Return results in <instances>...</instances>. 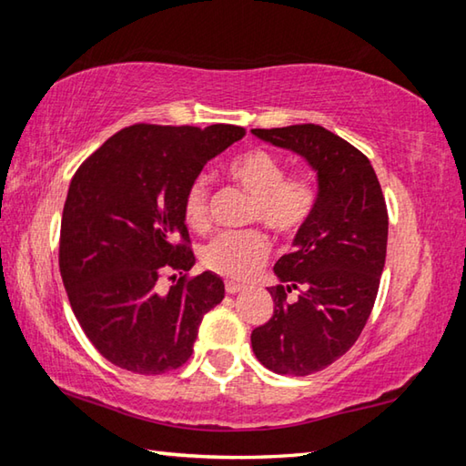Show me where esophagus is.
I'll return each mask as SVG.
<instances>
[{
  "label": "esophagus",
  "mask_w": 466,
  "mask_h": 466,
  "mask_svg": "<svg viewBox=\"0 0 466 466\" xmlns=\"http://www.w3.org/2000/svg\"><path fill=\"white\" fill-rule=\"evenodd\" d=\"M244 286L242 283H236V281H226V291L228 294H238V291H242Z\"/></svg>",
  "instance_id": "esophagus-1"
}]
</instances>
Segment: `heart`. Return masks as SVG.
Masks as SVG:
<instances>
[{
  "label": "heart",
  "mask_w": 466,
  "mask_h": 466,
  "mask_svg": "<svg viewBox=\"0 0 466 466\" xmlns=\"http://www.w3.org/2000/svg\"><path fill=\"white\" fill-rule=\"evenodd\" d=\"M228 175L255 195L252 222H263L278 234H296L317 208V188L306 177H286L278 156L265 149H248L228 164ZM183 216L188 228L201 232L209 226V180L197 177L187 188ZM271 242L261 230L222 232L201 252L208 269L232 279H248L269 258Z\"/></svg>",
  "instance_id": "heart-1"
}]
</instances>
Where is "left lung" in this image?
<instances>
[{
    "label": "left lung",
    "instance_id": "left-lung-1",
    "mask_svg": "<svg viewBox=\"0 0 466 466\" xmlns=\"http://www.w3.org/2000/svg\"><path fill=\"white\" fill-rule=\"evenodd\" d=\"M291 149L317 172L319 195L294 248L275 263L273 317L250 335L252 351L275 374L309 376L333 364L366 327L380 286L389 214L368 157L320 125L252 129ZM291 289L299 298L289 300Z\"/></svg>",
    "mask_w": 466,
    "mask_h": 466
}]
</instances>
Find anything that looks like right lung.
Here are the masks:
<instances>
[{"mask_svg": "<svg viewBox=\"0 0 466 466\" xmlns=\"http://www.w3.org/2000/svg\"><path fill=\"white\" fill-rule=\"evenodd\" d=\"M236 125H131L108 137L72 178L63 205L59 271L86 337L110 364L164 374L191 358L224 281L188 278L195 255L187 188L211 157L244 137ZM172 272L173 286L159 278Z\"/></svg>", "mask_w": 466, "mask_h": 466, "instance_id": "add662e5", "label": "right lung"}]
</instances>
